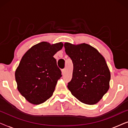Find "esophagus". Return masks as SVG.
I'll list each match as a JSON object with an SVG mask.
<instances>
[{
	"label": "esophagus",
	"instance_id": "1",
	"mask_svg": "<svg viewBox=\"0 0 128 128\" xmlns=\"http://www.w3.org/2000/svg\"><path fill=\"white\" fill-rule=\"evenodd\" d=\"M64 72H65V69H62V74H64Z\"/></svg>",
	"mask_w": 128,
	"mask_h": 128
}]
</instances>
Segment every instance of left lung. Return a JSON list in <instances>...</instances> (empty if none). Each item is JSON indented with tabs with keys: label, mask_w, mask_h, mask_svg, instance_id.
Wrapping results in <instances>:
<instances>
[{
	"label": "left lung",
	"mask_w": 128,
	"mask_h": 128,
	"mask_svg": "<svg viewBox=\"0 0 128 128\" xmlns=\"http://www.w3.org/2000/svg\"><path fill=\"white\" fill-rule=\"evenodd\" d=\"M64 46L73 64L68 89L80 102L96 104L109 89L111 74L104 58L86 44L74 45L66 42Z\"/></svg>",
	"instance_id": "1"
}]
</instances>
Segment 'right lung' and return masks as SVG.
<instances>
[{
    "label": "right lung",
    "mask_w": 128,
    "mask_h": 128,
    "mask_svg": "<svg viewBox=\"0 0 128 128\" xmlns=\"http://www.w3.org/2000/svg\"><path fill=\"white\" fill-rule=\"evenodd\" d=\"M63 45L42 42L31 47L22 58L15 72L16 81L19 92L30 103L41 104L53 94L62 77L54 55Z\"/></svg>",
    "instance_id": "add662e5"
}]
</instances>
